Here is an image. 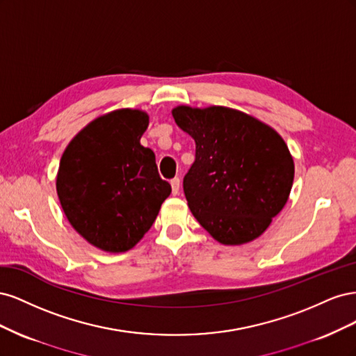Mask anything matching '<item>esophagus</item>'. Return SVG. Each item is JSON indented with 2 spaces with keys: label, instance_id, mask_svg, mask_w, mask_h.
Instances as JSON below:
<instances>
[{
  "label": "esophagus",
  "instance_id": "esophagus-1",
  "mask_svg": "<svg viewBox=\"0 0 356 356\" xmlns=\"http://www.w3.org/2000/svg\"><path fill=\"white\" fill-rule=\"evenodd\" d=\"M170 186H172V195H178L179 193V186H181V179L178 177L170 179Z\"/></svg>",
  "mask_w": 356,
  "mask_h": 356
}]
</instances>
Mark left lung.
<instances>
[{
    "label": "left lung",
    "instance_id": "left-lung-1",
    "mask_svg": "<svg viewBox=\"0 0 356 356\" xmlns=\"http://www.w3.org/2000/svg\"><path fill=\"white\" fill-rule=\"evenodd\" d=\"M172 115L196 143V159L182 181L195 218L224 245L258 238L293 187L294 161L284 139L225 106H177Z\"/></svg>",
    "mask_w": 356,
    "mask_h": 356
}]
</instances>
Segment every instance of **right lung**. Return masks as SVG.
<instances>
[{
  "label": "right lung",
  "mask_w": 356,
  "mask_h": 356,
  "mask_svg": "<svg viewBox=\"0 0 356 356\" xmlns=\"http://www.w3.org/2000/svg\"><path fill=\"white\" fill-rule=\"evenodd\" d=\"M148 115L117 110L96 118L62 154L56 190L68 221L99 250L124 252L152 227L170 184L139 143Z\"/></svg>",
  "instance_id": "add662e5"
}]
</instances>
